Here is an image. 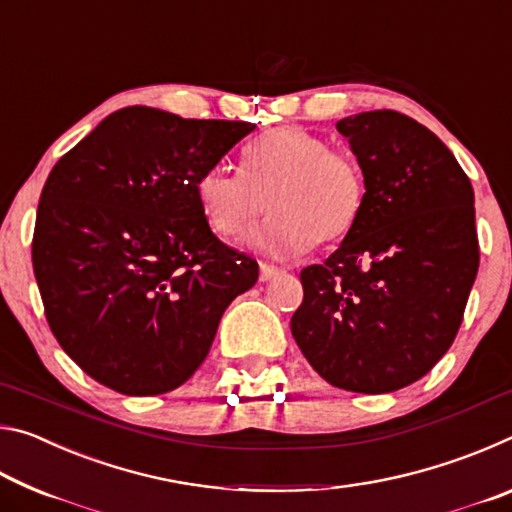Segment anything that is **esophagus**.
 <instances>
[{
    "label": "esophagus",
    "mask_w": 512,
    "mask_h": 512,
    "mask_svg": "<svg viewBox=\"0 0 512 512\" xmlns=\"http://www.w3.org/2000/svg\"><path fill=\"white\" fill-rule=\"evenodd\" d=\"M280 273H284V268H282V266H275V264H268V262H262V264H259V280H262V282L271 280V277L280 275Z\"/></svg>",
    "instance_id": "obj_1"
}]
</instances>
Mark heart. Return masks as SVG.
I'll use <instances>...</instances> for the list:
<instances>
[{"label":"heart","mask_w":512,"mask_h":512,"mask_svg":"<svg viewBox=\"0 0 512 512\" xmlns=\"http://www.w3.org/2000/svg\"><path fill=\"white\" fill-rule=\"evenodd\" d=\"M196 198L207 225L230 241L246 239L271 210L257 241L268 253L298 255L350 235L366 205V178L350 153L282 126L248 146L244 173L207 169Z\"/></svg>","instance_id":"heart-1"}]
</instances>
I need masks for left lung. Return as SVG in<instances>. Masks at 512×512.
<instances>
[{
	"label": "left lung",
	"mask_w": 512,
	"mask_h": 512,
	"mask_svg": "<svg viewBox=\"0 0 512 512\" xmlns=\"http://www.w3.org/2000/svg\"><path fill=\"white\" fill-rule=\"evenodd\" d=\"M366 205L343 244L300 271L291 334L320 377L352 393L418 381L454 343L479 271L470 178L427 126L395 110L345 117Z\"/></svg>",
	"instance_id": "1"
}]
</instances>
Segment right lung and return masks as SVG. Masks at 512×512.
I'll list each match as a JSON object with an SVG mask.
<instances>
[{
  "mask_svg": "<svg viewBox=\"0 0 512 512\" xmlns=\"http://www.w3.org/2000/svg\"><path fill=\"white\" fill-rule=\"evenodd\" d=\"M250 121L131 106L67 151L42 187L33 273L69 357L124 395L194 375L225 307L257 282L255 259L214 235L196 183Z\"/></svg>",
  "mask_w": 512,
  "mask_h": 512,
  "instance_id": "1",
  "label": "right lung"
}]
</instances>
